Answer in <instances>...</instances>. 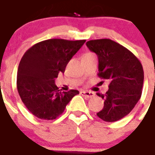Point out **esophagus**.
<instances>
[{
	"label": "esophagus",
	"mask_w": 155,
	"mask_h": 155,
	"mask_svg": "<svg viewBox=\"0 0 155 155\" xmlns=\"http://www.w3.org/2000/svg\"><path fill=\"white\" fill-rule=\"evenodd\" d=\"M81 95H83V96H84V97H87V98H92L94 96V92H91V91H81Z\"/></svg>",
	"instance_id": "obj_1"
}]
</instances>
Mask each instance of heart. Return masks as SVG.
<instances>
[{
	"label": "heart",
	"mask_w": 155,
	"mask_h": 155,
	"mask_svg": "<svg viewBox=\"0 0 155 155\" xmlns=\"http://www.w3.org/2000/svg\"><path fill=\"white\" fill-rule=\"evenodd\" d=\"M87 54H88V53H87Z\"/></svg>",
	"instance_id": "1"
}]
</instances>
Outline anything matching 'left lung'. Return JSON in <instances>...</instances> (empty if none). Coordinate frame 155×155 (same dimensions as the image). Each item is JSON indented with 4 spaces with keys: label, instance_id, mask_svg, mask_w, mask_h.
Listing matches in <instances>:
<instances>
[{
    "label": "left lung",
    "instance_id": "1",
    "mask_svg": "<svg viewBox=\"0 0 155 155\" xmlns=\"http://www.w3.org/2000/svg\"><path fill=\"white\" fill-rule=\"evenodd\" d=\"M90 51L97 54L98 76L110 81L104 94V108L97 116L106 122H114L130 114L140 101L143 83V66L127 48L110 39L86 42Z\"/></svg>",
    "mask_w": 155,
    "mask_h": 155
}]
</instances>
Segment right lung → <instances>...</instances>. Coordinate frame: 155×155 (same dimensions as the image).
Instances as JSON below:
<instances>
[{"mask_svg": "<svg viewBox=\"0 0 155 155\" xmlns=\"http://www.w3.org/2000/svg\"><path fill=\"white\" fill-rule=\"evenodd\" d=\"M85 40L50 39L39 42L26 51L17 71V91L31 113L39 119H56L64 112L76 90L61 92L54 84L60 72L64 73L68 62Z\"/></svg>", "mask_w": 155, "mask_h": 155, "instance_id": "1", "label": "right lung"}]
</instances>
